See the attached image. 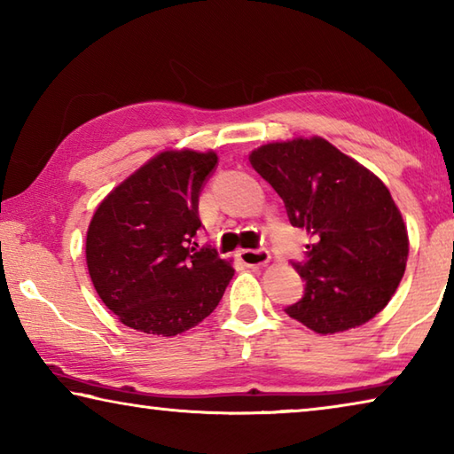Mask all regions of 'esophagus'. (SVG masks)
Here are the masks:
<instances>
[{
    "label": "esophagus",
    "mask_w": 454,
    "mask_h": 454,
    "mask_svg": "<svg viewBox=\"0 0 454 454\" xmlns=\"http://www.w3.org/2000/svg\"><path fill=\"white\" fill-rule=\"evenodd\" d=\"M238 258L242 260L246 266H266L270 262V254L268 250H240L238 252Z\"/></svg>",
    "instance_id": "1"
}]
</instances>
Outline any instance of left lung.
I'll return each instance as SVG.
<instances>
[{
  "mask_svg": "<svg viewBox=\"0 0 454 454\" xmlns=\"http://www.w3.org/2000/svg\"><path fill=\"white\" fill-rule=\"evenodd\" d=\"M250 164L286 204L290 224L314 238L294 264L304 296L290 318L336 334L374 318L401 284L409 232L384 182L320 136L270 142Z\"/></svg>",
  "mask_w": 454,
  "mask_h": 454,
  "instance_id": "8db88e82",
  "label": "left lung"
}]
</instances>
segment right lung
Returning a JSON list of instances; mask_svg holds the SVG:
<instances>
[{"label": "right lung", "mask_w": 454, "mask_h": 454, "mask_svg": "<svg viewBox=\"0 0 454 454\" xmlns=\"http://www.w3.org/2000/svg\"><path fill=\"white\" fill-rule=\"evenodd\" d=\"M218 164L214 150H164L107 194L91 216L86 262L102 302L121 325L176 336L216 309L232 260L198 248V198Z\"/></svg>", "instance_id": "obj_1"}]
</instances>
